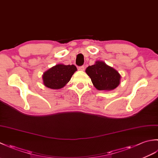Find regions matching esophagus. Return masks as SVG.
<instances>
[{
    "instance_id": "esophagus-1",
    "label": "esophagus",
    "mask_w": 158,
    "mask_h": 158,
    "mask_svg": "<svg viewBox=\"0 0 158 158\" xmlns=\"http://www.w3.org/2000/svg\"><path fill=\"white\" fill-rule=\"evenodd\" d=\"M78 70H81V71H83V70H85V67L83 66H79V67H78Z\"/></svg>"
}]
</instances>
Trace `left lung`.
<instances>
[{
	"label": "left lung",
	"instance_id": "left-lung-1",
	"mask_svg": "<svg viewBox=\"0 0 158 158\" xmlns=\"http://www.w3.org/2000/svg\"><path fill=\"white\" fill-rule=\"evenodd\" d=\"M85 73L98 90L110 91L115 89L120 83V74L105 62L98 60L94 65L89 66Z\"/></svg>",
	"mask_w": 158,
	"mask_h": 158
}]
</instances>
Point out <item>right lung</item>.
<instances>
[{
    "instance_id": "obj_1",
    "label": "right lung",
    "mask_w": 158,
    "mask_h": 158,
    "mask_svg": "<svg viewBox=\"0 0 158 158\" xmlns=\"http://www.w3.org/2000/svg\"><path fill=\"white\" fill-rule=\"evenodd\" d=\"M77 70V67L73 64H56L43 73L42 76L43 84L50 89H61L69 83Z\"/></svg>"
}]
</instances>
